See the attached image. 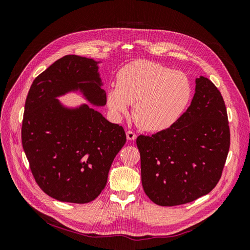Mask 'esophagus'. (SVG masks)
Segmentation results:
<instances>
[{
    "mask_svg": "<svg viewBox=\"0 0 250 250\" xmlns=\"http://www.w3.org/2000/svg\"><path fill=\"white\" fill-rule=\"evenodd\" d=\"M126 137H127V140L133 141V140H135V138H137V135H135V133L133 131L128 130V131H126Z\"/></svg>",
    "mask_w": 250,
    "mask_h": 250,
    "instance_id": "34e87169",
    "label": "esophagus"
}]
</instances>
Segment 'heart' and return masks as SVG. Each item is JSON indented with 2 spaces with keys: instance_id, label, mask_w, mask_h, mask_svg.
<instances>
[{
  "instance_id": "1",
  "label": "heart",
  "mask_w": 250,
  "mask_h": 250,
  "mask_svg": "<svg viewBox=\"0 0 250 250\" xmlns=\"http://www.w3.org/2000/svg\"><path fill=\"white\" fill-rule=\"evenodd\" d=\"M193 94L191 81L183 72L152 62H137L122 67L117 84L106 92L108 108L115 117L127 112L148 131L168 129L181 117Z\"/></svg>"
}]
</instances>
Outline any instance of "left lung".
Instances as JSON below:
<instances>
[{
  "label": "left lung",
  "instance_id": "8db88e82",
  "mask_svg": "<svg viewBox=\"0 0 250 250\" xmlns=\"http://www.w3.org/2000/svg\"><path fill=\"white\" fill-rule=\"evenodd\" d=\"M195 83L191 105L175 123L137 139L144 192L162 207L208 194L228 157L230 133L223 98L208 78L200 76Z\"/></svg>",
  "mask_w": 250,
  "mask_h": 250
}]
</instances>
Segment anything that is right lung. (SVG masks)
Instances as JSON below:
<instances>
[{"mask_svg":"<svg viewBox=\"0 0 250 250\" xmlns=\"http://www.w3.org/2000/svg\"><path fill=\"white\" fill-rule=\"evenodd\" d=\"M99 63L78 55L63 56L34 79L26 99L21 143L30 169L42 190L62 202L97 198L126 143L123 127L101 112L87 104L71 107L58 100L79 93L93 106H104L106 93Z\"/></svg>","mask_w":250,"mask_h":250,"instance_id":"obj_1","label":"right lung"}]
</instances>
